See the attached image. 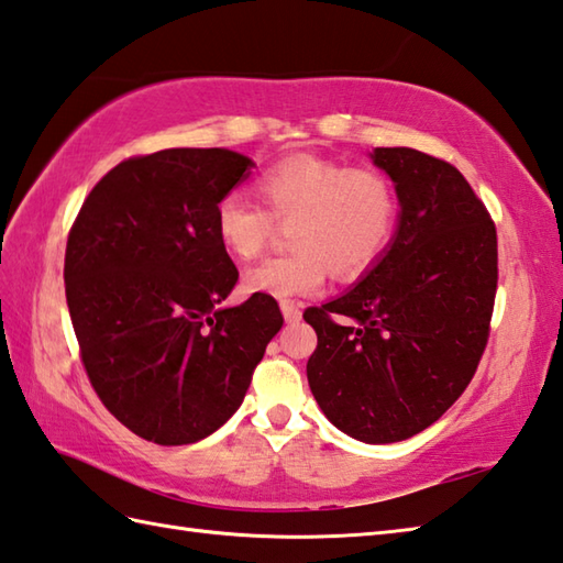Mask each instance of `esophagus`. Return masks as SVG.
Segmentation results:
<instances>
[{
  "instance_id": "esophagus-1",
  "label": "esophagus",
  "mask_w": 563,
  "mask_h": 563,
  "mask_svg": "<svg viewBox=\"0 0 563 563\" xmlns=\"http://www.w3.org/2000/svg\"><path fill=\"white\" fill-rule=\"evenodd\" d=\"M280 309H283V317H285V321H290V324H295V321H300V319H302L300 302L285 300V302L280 305Z\"/></svg>"
}]
</instances>
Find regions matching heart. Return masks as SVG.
<instances>
[{"instance_id":"obj_1","label":"heart","mask_w":563,"mask_h":563,"mask_svg":"<svg viewBox=\"0 0 563 563\" xmlns=\"http://www.w3.org/2000/svg\"><path fill=\"white\" fill-rule=\"evenodd\" d=\"M254 200L242 190L220 198L214 230L236 258H254L275 227L288 230L290 254L268 256L242 275L246 292L285 297L314 295L329 271L353 280L385 256L399 220V198L389 178L367 166L297 154L258 176Z\"/></svg>"}]
</instances>
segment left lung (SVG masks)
I'll use <instances>...</instances> for the list:
<instances>
[{"label":"left lung","mask_w":563,"mask_h":563,"mask_svg":"<svg viewBox=\"0 0 563 563\" xmlns=\"http://www.w3.org/2000/svg\"><path fill=\"white\" fill-rule=\"evenodd\" d=\"M397 184L399 232L351 292L309 307L307 379L321 411L363 442H399L435 423L470 385L498 285L496 224L466 178L411 147H377Z\"/></svg>","instance_id":"obj_1"}]
</instances>
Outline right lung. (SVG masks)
Wrapping results in <instances>:
<instances>
[{"mask_svg":"<svg viewBox=\"0 0 563 563\" xmlns=\"http://www.w3.org/2000/svg\"><path fill=\"white\" fill-rule=\"evenodd\" d=\"M251 159L176 147L123 159L71 222L65 295L79 357L118 421L157 445H190L230 418L280 331L268 295L220 307L239 271L214 208Z\"/></svg>","mask_w":563,"mask_h":563,"instance_id":"add662e5","label":"right lung"}]
</instances>
